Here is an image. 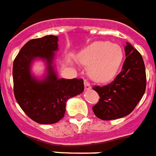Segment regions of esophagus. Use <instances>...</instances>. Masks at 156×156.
<instances>
[{"label":"esophagus","mask_w":156,"mask_h":156,"mask_svg":"<svg viewBox=\"0 0 156 156\" xmlns=\"http://www.w3.org/2000/svg\"><path fill=\"white\" fill-rule=\"evenodd\" d=\"M84 87H85V90H89L91 89V85L87 80H85L84 81Z\"/></svg>","instance_id":"obj_1"}]
</instances>
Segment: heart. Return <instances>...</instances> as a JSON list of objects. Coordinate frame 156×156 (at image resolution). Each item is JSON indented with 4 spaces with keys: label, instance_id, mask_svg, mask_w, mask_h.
<instances>
[{
    "label": "heart",
    "instance_id": "obj_1",
    "mask_svg": "<svg viewBox=\"0 0 156 156\" xmlns=\"http://www.w3.org/2000/svg\"><path fill=\"white\" fill-rule=\"evenodd\" d=\"M123 56V50L118 44L95 41L78 54V60L84 66H89L88 73L94 81L107 83L116 75Z\"/></svg>",
    "mask_w": 156,
    "mask_h": 156
}]
</instances>
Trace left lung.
<instances>
[{
    "label": "left lung",
    "mask_w": 156,
    "mask_h": 156,
    "mask_svg": "<svg viewBox=\"0 0 156 156\" xmlns=\"http://www.w3.org/2000/svg\"><path fill=\"white\" fill-rule=\"evenodd\" d=\"M126 59L122 71L107 85L93 87L100 99L93 107L96 116L104 121L127 116L142 98L146 75L142 56L129 43L125 46Z\"/></svg>",
    "instance_id": "1"
}]
</instances>
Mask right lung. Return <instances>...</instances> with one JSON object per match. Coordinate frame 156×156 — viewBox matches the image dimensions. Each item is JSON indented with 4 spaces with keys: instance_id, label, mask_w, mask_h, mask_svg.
I'll return each instance as SVG.
<instances>
[{
    "instance_id": "add662e5",
    "label": "right lung",
    "mask_w": 156,
    "mask_h": 156,
    "mask_svg": "<svg viewBox=\"0 0 156 156\" xmlns=\"http://www.w3.org/2000/svg\"><path fill=\"white\" fill-rule=\"evenodd\" d=\"M58 37L46 35L30 40L23 46L13 63L14 94L27 116L40 124H54L64 116L66 101L83 93V80L58 78L53 67ZM35 58L46 62L47 73L43 80L31 74Z\"/></svg>"
}]
</instances>
